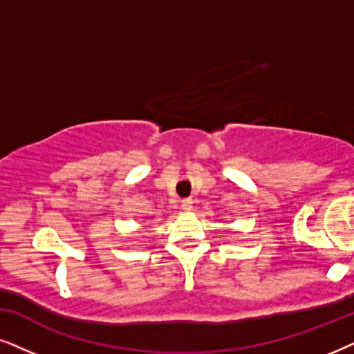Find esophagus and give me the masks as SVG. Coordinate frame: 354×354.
<instances>
[{
	"mask_svg": "<svg viewBox=\"0 0 354 354\" xmlns=\"http://www.w3.org/2000/svg\"><path fill=\"white\" fill-rule=\"evenodd\" d=\"M181 209L185 210V212H189L192 209V201L191 199H183L181 201Z\"/></svg>",
	"mask_w": 354,
	"mask_h": 354,
	"instance_id": "obj_1",
	"label": "esophagus"
}]
</instances>
